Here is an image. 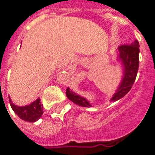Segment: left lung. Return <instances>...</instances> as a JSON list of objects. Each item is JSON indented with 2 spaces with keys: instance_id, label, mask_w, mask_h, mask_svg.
Listing matches in <instances>:
<instances>
[{
  "instance_id": "8db88e82",
  "label": "left lung",
  "mask_w": 155,
  "mask_h": 155,
  "mask_svg": "<svg viewBox=\"0 0 155 155\" xmlns=\"http://www.w3.org/2000/svg\"><path fill=\"white\" fill-rule=\"evenodd\" d=\"M117 61L122 68V79L115 93L111 98V101H116L123 98L130 91L135 81L139 70V54L140 45L137 40L129 45H120L116 51ZM66 96L74 104L82 107H91L92 105L87 99L74 93L68 87Z\"/></svg>"
}]
</instances>
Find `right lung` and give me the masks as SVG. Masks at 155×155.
Returning a JSON list of instances; mask_svg holds the SVG:
<instances>
[{
  "mask_svg": "<svg viewBox=\"0 0 155 155\" xmlns=\"http://www.w3.org/2000/svg\"><path fill=\"white\" fill-rule=\"evenodd\" d=\"M10 104L12 110L17 114L19 118L27 122H35L40 119L43 114V106L41 104V99L38 98L28 105L18 106L12 103L11 98H9Z\"/></svg>",
  "mask_w": 155,
  "mask_h": 155,
  "instance_id": "1",
  "label": "right lung"
}]
</instances>
